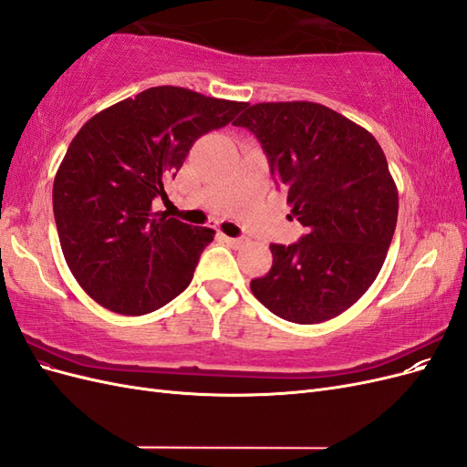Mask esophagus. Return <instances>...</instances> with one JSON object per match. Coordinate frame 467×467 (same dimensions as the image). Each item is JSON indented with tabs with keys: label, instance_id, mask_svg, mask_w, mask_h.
Returning <instances> with one entry per match:
<instances>
[{
	"label": "esophagus",
	"instance_id": "1",
	"mask_svg": "<svg viewBox=\"0 0 467 467\" xmlns=\"http://www.w3.org/2000/svg\"><path fill=\"white\" fill-rule=\"evenodd\" d=\"M222 239H223V242L228 244V245H232V247H239V245L244 244V239H242V237H228V235H222Z\"/></svg>",
	"mask_w": 467,
	"mask_h": 467
}]
</instances>
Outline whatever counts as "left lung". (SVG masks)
<instances>
[{"label": "left lung", "instance_id": "8db88e82", "mask_svg": "<svg viewBox=\"0 0 467 467\" xmlns=\"http://www.w3.org/2000/svg\"><path fill=\"white\" fill-rule=\"evenodd\" d=\"M257 136L276 187L306 235L271 244L273 266L251 292L282 319L341 316L372 286L398 223V187L376 138L309 101L247 105L235 122Z\"/></svg>", "mask_w": 467, "mask_h": 467}]
</instances>
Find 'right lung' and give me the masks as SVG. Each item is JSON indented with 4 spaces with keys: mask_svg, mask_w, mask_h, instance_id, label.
<instances>
[{
    "mask_svg": "<svg viewBox=\"0 0 467 467\" xmlns=\"http://www.w3.org/2000/svg\"><path fill=\"white\" fill-rule=\"evenodd\" d=\"M247 103L161 86L97 112L56 171L54 220L69 271L110 312L144 316L185 290L214 230L153 212L202 134Z\"/></svg>",
    "mask_w": 467,
    "mask_h": 467,
    "instance_id": "1",
    "label": "right lung"
}]
</instances>
